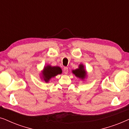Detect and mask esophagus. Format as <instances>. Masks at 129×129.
Segmentation results:
<instances>
[{
  "mask_svg": "<svg viewBox=\"0 0 129 129\" xmlns=\"http://www.w3.org/2000/svg\"><path fill=\"white\" fill-rule=\"evenodd\" d=\"M63 72H64V74H68V68H64V69H63Z\"/></svg>",
  "mask_w": 129,
  "mask_h": 129,
  "instance_id": "esophagus-1",
  "label": "esophagus"
}]
</instances>
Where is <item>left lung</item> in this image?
I'll use <instances>...</instances> for the list:
<instances>
[{
  "mask_svg": "<svg viewBox=\"0 0 129 129\" xmlns=\"http://www.w3.org/2000/svg\"><path fill=\"white\" fill-rule=\"evenodd\" d=\"M72 72L75 75V76L82 80H84L87 76V73L84 68V66L82 63L79 65L78 68L75 70H72Z\"/></svg>",
  "mask_w": 129,
  "mask_h": 129,
  "instance_id": "left-lung-1",
  "label": "left lung"
}]
</instances>
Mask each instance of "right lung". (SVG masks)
<instances>
[{
    "label": "right lung",
    "mask_w": 129,
    "mask_h": 129,
    "mask_svg": "<svg viewBox=\"0 0 129 129\" xmlns=\"http://www.w3.org/2000/svg\"><path fill=\"white\" fill-rule=\"evenodd\" d=\"M61 73H62V70L60 67L52 66L50 64H47L44 66L40 77L42 80L45 81L46 83H48L51 79Z\"/></svg>",
    "instance_id": "obj_1"
}]
</instances>
